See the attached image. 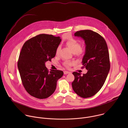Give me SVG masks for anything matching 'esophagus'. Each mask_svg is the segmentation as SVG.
Listing matches in <instances>:
<instances>
[{
  "instance_id": "esophagus-1",
  "label": "esophagus",
  "mask_w": 128,
  "mask_h": 128,
  "mask_svg": "<svg viewBox=\"0 0 128 128\" xmlns=\"http://www.w3.org/2000/svg\"><path fill=\"white\" fill-rule=\"evenodd\" d=\"M70 72L69 71H64V74H70Z\"/></svg>"
}]
</instances>
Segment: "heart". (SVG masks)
Listing matches in <instances>:
<instances>
[{
    "instance_id": "1",
    "label": "heart",
    "mask_w": 128,
    "mask_h": 128,
    "mask_svg": "<svg viewBox=\"0 0 128 128\" xmlns=\"http://www.w3.org/2000/svg\"><path fill=\"white\" fill-rule=\"evenodd\" d=\"M66 44L74 52H75L76 54H80L82 53V50H80V48H81L80 44L76 40H69L67 42ZM60 48V46H58L57 48L56 51V54H59ZM74 64V62L70 61H66L64 63V66L67 68H69L70 66H71Z\"/></svg>"
}]
</instances>
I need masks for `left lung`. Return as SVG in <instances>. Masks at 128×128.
<instances>
[{"mask_svg": "<svg viewBox=\"0 0 128 128\" xmlns=\"http://www.w3.org/2000/svg\"><path fill=\"white\" fill-rule=\"evenodd\" d=\"M74 36L84 40L86 50L82 63V67H85L88 72L83 76L78 72H73L74 80L72 82V86L79 96L89 98L101 88L110 70L108 47L102 36L92 30L78 31L74 33Z\"/></svg>", "mask_w": 128, "mask_h": 128, "instance_id": "left-lung-1", "label": "left lung"}]
</instances>
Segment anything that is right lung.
Here are the masks:
<instances>
[{
  "instance_id": "add662e5",
  "label": "right lung",
  "mask_w": 128,
  "mask_h": 128,
  "mask_svg": "<svg viewBox=\"0 0 128 128\" xmlns=\"http://www.w3.org/2000/svg\"><path fill=\"white\" fill-rule=\"evenodd\" d=\"M61 39L42 34L26 41L20 52L18 67L27 92L38 99H46L54 92L57 80L63 75L58 70H48L45 63L55 57Z\"/></svg>"
}]
</instances>
